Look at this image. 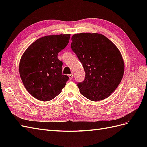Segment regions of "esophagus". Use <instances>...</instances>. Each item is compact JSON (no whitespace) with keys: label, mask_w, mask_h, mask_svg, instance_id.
Here are the masks:
<instances>
[{"label":"esophagus","mask_w":147,"mask_h":147,"mask_svg":"<svg viewBox=\"0 0 147 147\" xmlns=\"http://www.w3.org/2000/svg\"><path fill=\"white\" fill-rule=\"evenodd\" d=\"M69 78H70V80H72V79L73 78V77H74V75H73L72 74H71L69 75Z\"/></svg>","instance_id":"esophagus-1"}]
</instances>
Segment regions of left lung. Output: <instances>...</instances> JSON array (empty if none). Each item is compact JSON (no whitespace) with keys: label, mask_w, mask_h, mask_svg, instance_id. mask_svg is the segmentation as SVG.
I'll return each mask as SVG.
<instances>
[{"label":"left lung","mask_w":147,"mask_h":147,"mask_svg":"<svg viewBox=\"0 0 147 147\" xmlns=\"http://www.w3.org/2000/svg\"><path fill=\"white\" fill-rule=\"evenodd\" d=\"M71 40V48L86 74L84 81L77 84L80 92L92 101L107 98L124 75V60L118 48L100 34H76Z\"/></svg>","instance_id":"obj_1"}]
</instances>
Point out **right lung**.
Segmentation results:
<instances>
[{
  "mask_svg": "<svg viewBox=\"0 0 147 147\" xmlns=\"http://www.w3.org/2000/svg\"><path fill=\"white\" fill-rule=\"evenodd\" d=\"M70 34L47 35L26 49L19 64L25 88L35 99L49 101L61 92L69 80L63 75V62L57 55L69 43Z\"/></svg>",
  "mask_w": 147,
  "mask_h": 147,
  "instance_id": "add662e5",
  "label": "right lung"
}]
</instances>
